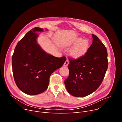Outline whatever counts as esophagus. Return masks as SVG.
<instances>
[{
	"mask_svg": "<svg viewBox=\"0 0 122 122\" xmlns=\"http://www.w3.org/2000/svg\"><path fill=\"white\" fill-rule=\"evenodd\" d=\"M68 64H69V61L68 60H66L64 64V66L65 67H67L68 65Z\"/></svg>",
	"mask_w": 122,
	"mask_h": 122,
	"instance_id": "1",
	"label": "esophagus"
}]
</instances>
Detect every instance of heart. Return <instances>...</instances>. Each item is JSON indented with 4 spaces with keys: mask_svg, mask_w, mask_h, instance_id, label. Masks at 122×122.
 <instances>
[{
    "mask_svg": "<svg viewBox=\"0 0 122 122\" xmlns=\"http://www.w3.org/2000/svg\"><path fill=\"white\" fill-rule=\"evenodd\" d=\"M65 46L67 47L75 46L69 52V55L73 58L76 59L84 55L89 47V42L87 40H84L81 37L67 42Z\"/></svg>",
    "mask_w": 122,
    "mask_h": 122,
    "instance_id": "b5f03b06",
    "label": "heart"
}]
</instances>
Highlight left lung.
<instances>
[{
	"mask_svg": "<svg viewBox=\"0 0 122 122\" xmlns=\"http://www.w3.org/2000/svg\"><path fill=\"white\" fill-rule=\"evenodd\" d=\"M92 43L84 55L70 60L69 74L65 81L67 91L76 97L95 92L103 80L108 66L107 51L98 37L92 34Z\"/></svg>",
	"mask_w": 122,
	"mask_h": 122,
	"instance_id": "8db88e82",
	"label": "left lung"
}]
</instances>
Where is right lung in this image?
Wrapping results in <instances>:
<instances>
[{"mask_svg": "<svg viewBox=\"0 0 122 122\" xmlns=\"http://www.w3.org/2000/svg\"><path fill=\"white\" fill-rule=\"evenodd\" d=\"M43 29H31L18 42L12 57L13 74L20 90L29 95H37L47 88L50 76L62 67L66 59L47 54L37 43L36 32Z\"/></svg>", "mask_w": 122, "mask_h": 122, "instance_id": "1", "label": "right lung"}]
</instances>
